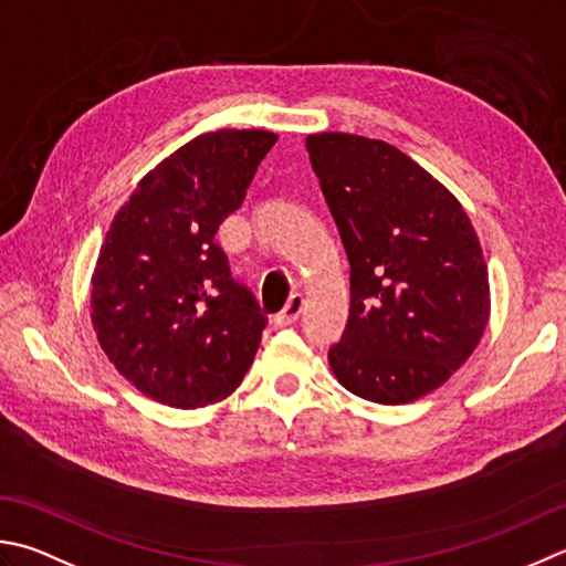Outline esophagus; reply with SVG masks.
Segmentation results:
<instances>
[{"label": "esophagus", "instance_id": "1", "mask_svg": "<svg viewBox=\"0 0 566 566\" xmlns=\"http://www.w3.org/2000/svg\"><path fill=\"white\" fill-rule=\"evenodd\" d=\"M302 312H304V296H302V294H292L290 302H286V306L282 308L280 314L274 316V326H276V328L292 326Z\"/></svg>", "mask_w": 566, "mask_h": 566}]
</instances>
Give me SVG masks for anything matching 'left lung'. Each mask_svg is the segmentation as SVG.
I'll use <instances>...</instances> for the list:
<instances>
[{"mask_svg":"<svg viewBox=\"0 0 566 566\" xmlns=\"http://www.w3.org/2000/svg\"><path fill=\"white\" fill-rule=\"evenodd\" d=\"M350 264V316L328 365L348 392L407 405L444 385L491 318L489 264L449 188L392 144L306 137Z\"/></svg>","mask_w":566,"mask_h":566,"instance_id":"1","label":"left lung"}]
</instances>
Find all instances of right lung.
Wrapping results in <instances>:
<instances>
[{
	"mask_svg": "<svg viewBox=\"0 0 566 566\" xmlns=\"http://www.w3.org/2000/svg\"><path fill=\"white\" fill-rule=\"evenodd\" d=\"M274 142L264 129L206 132L154 166L109 223L91 321L107 360L154 402L216 405L254 360L268 318L213 238Z\"/></svg>",
	"mask_w": 566,
	"mask_h": 566,
	"instance_id": "right-lung-1",
	"label": "right lung"
}]
</instances>
